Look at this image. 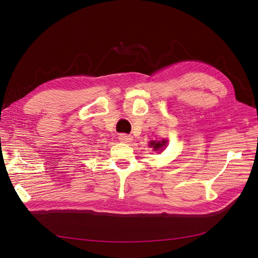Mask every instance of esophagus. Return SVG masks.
<instances>
[{
  "instance_id": "esophagus-1",
  "label": "esophagus",
  "mask_w": 258,
  "mask_h": 258,
  "mask_svg": "<svg viewBox=\"0 0 258 258\" xmlns=\"http://www.w3.org/2000/svg\"><path fill=\"white\" fill-rule=\"evenodd\" d=\"M118 140H120L123 143H126L127 144V143H131L132 141H133V137H132L131 135L122 133V134L118 135Z\"/></svg>"
}]
</instances>
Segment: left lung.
I'll return each instance as SVG.
<instances>
[{"label": "left lung", "mask_w": 258, "mask_h": 258, "mask_svg": "<svg viewBox=\"0 0 258 258\" xmlns=\"http://www.w3.org/2000/svg\"><path fill=\"white\" fill-rule=\"evenodd\" d=\"M164 143H166V141H163L162 143H160V142H158V143H151L150 144V146H154V148H155V150H158L159 148H161L163 145H164Z\"/></svg>", "instance_id": "left-lung-1"}]
</instances>
